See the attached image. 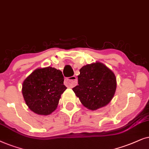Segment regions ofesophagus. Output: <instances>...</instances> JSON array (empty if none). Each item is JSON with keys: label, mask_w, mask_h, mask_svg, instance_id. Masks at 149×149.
Listing matches in <instances>:
<instances>
[{"label": "esophagus", "mask_w": 149, "mask_h": 149, "mask_svg": "<svg viewBox=\"0 0 149 149\" xmlns=\"http://www.w3.org/2000/svg\"><path fill=\"white\" fill-rule=\"evenodd\" d=\"M65 83L67 86L74 87L75 86H76L77 84H78V80H77V78L76 76H73L65 79Z\"/></svg>", "instance_id": "34e87169"}]
</instances>
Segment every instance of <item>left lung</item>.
I'll list each match as a JSON object with an SVG mask.
<instances>
[{"mask_svg":"<svg viewBox=\"0 0 149 149\" xmlns=\"http://www.w3.org/2000/svg\"><path fill=\"white\" fill-rule=\"evenodd\" d=\"M78 85L72 88L80 102L95 110L108 104L114 96L116 79L114 73L101 63L86 65L80 69Z\"/></svg>","mask_w":149,"mask_h":149,"instance_id":"1","label":"left lung"}]
</instances>
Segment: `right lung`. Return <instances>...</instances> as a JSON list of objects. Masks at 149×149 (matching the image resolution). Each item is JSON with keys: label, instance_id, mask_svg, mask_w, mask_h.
<instances>
[{"label": "right lung", "instance_id": "right-lung-1", "mask_svg": "<svg viewBox=\"0 0 149 149\" xmlns=\"http://www.w3.org/2000/svg\"><path fill=\"white\" fill-rule=\"evenodd\" d=\"M61 71L48 67L35 70L24 81L22 94L26 104L35 113L48 115L54 112L61 95L66 90Z\"/></svg>", "mask_w": 149, "mask_h": 149}]
</instances>
